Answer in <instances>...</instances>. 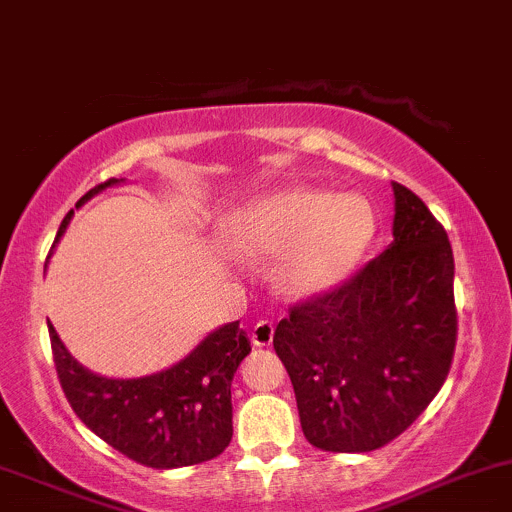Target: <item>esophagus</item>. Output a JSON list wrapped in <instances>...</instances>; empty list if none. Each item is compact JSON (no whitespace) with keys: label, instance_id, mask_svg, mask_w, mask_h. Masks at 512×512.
I'll return each instance as SVG.
<instances>
[{"label":"esophagus","instance_id":"34e87169","mask_svg":"<svg viewBox=\"0 0 512 512\" xmlns=\"http://www.w3.org/2000/svg\"><path fill=\"white\" fill-rule=\"evenodd\" d=\"M250 340H252V345H255V347H269V345H272V340H274V325L269 323V320H260V323L252 328Z\"/></svg>","mask_w":512,"mask_h":512}]
</instances>
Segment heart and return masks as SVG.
Masks as SVG:
<instances>
[{
  "label": "heart",
  "mask_w": 512,
  "mask_h": 512,
  "mask_svg": "<svg viewBox=\"0 0 512 512\" xmlns=\"http://www.w3.org/2000/svg\"><path fill=\"white\" fill-rule=\"evenodd\" d=\"M376 228V211L364 196L286 187L230 213L221 240L243 260L279 255V289L294 299H318L357 272Z\"/></svg>",
  "instance_id": "obj_1"
}]
</instances>
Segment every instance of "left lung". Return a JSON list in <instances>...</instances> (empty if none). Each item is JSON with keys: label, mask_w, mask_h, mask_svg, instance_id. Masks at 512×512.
Instances as JSON below:
<instances>
[{"label": "left lung", "mask_w": 512, "mask_h": 512, "mask_svg": "<svg viewBox=\"0 0 512 512\" xmlns=\"http://www.w3.org/2000/svg\"><path fill=\"white\" fill-rule=\"evenodd\" d=\"M391 187V245L340 289L291 308L274 330L303 435L325 452L389 445L428 408L452 364V245L411 189Z\"/></svg>", "instance_id": "obj_1"}]
</instances>
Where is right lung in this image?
Here are the masks:
<instances>
[{
  "mask_svg": "<svg viewBox=\"0 0 512 512\" xmlns=\"http://www.w3.org/2000/svg\"><path fill=\"white\" fill-rule=\"evenodd\" d=\"M126 179H109L89 189L77 209L104 189ZM75 211L60 223L55 245ZM53 245V247H55ZM60 386L77 418L106 445L153 469H177L209 462L233 437L230 381L250 355L247 333L233 323L211 330L187 357L162 372L138 379H114L82 367L48 325Z\"/></svg>",
  "mask_w": 512,
  "mask_h": 512,
  "instance_id": "add662e5",
  "label": "right lung"
}]
</instances>
